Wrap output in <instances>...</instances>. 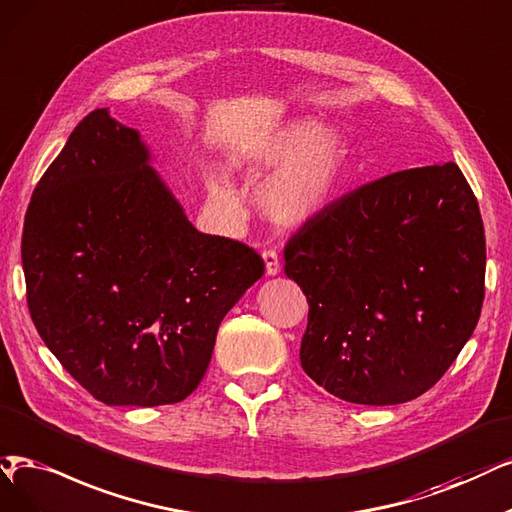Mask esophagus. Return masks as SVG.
I'll use <instances>...</instances> for the list:
<instances>
[{"label": "esophagus", "instance_id": "1", "mask_svg": "<svg viewBox=\"0 0 512 512\" xmlns=\"http://www.w3.org/2000/svg\"><path fill=\"white\" fill-rule=\"evenodd\" d=\"M263 261H266V274L278 276L280 274V257L276 251H263Z\"/></svg>", "mask_w": 512, "mask_h": 512}]
</instances>
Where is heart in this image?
<instances>
[{"label": "heart", "mask_w": 512, "mask_h": 512, "mask_svg": "<svg viewBox=\"0 0 512 512\" xmlns=\"http://www.w3.org/2000/svg\"><path fill=\"white\" fill-rule=\"evenodd\" d=\"M244 162L253 170H270L272 177L259 189V206L266 217L285 227H301L327 211L342 187L348 168L344 132L310 120H293L274 128L246 151ZM208 196L223 215L238 219L242 206L232 187L208 177Z\"/></svg>", "instance_id": "b5f03b06"}]
</instances>
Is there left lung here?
<instances>
[{"instance_id":"8db88e82","label":"left lung","mask_w":512,"mask_h":512,"mask_svg":"<svg viewBox=\"0 0 512 512\" xmlns=\"http://www.w3.org/2000/svg\"><path fill=\"white\" fill-rule=\"evenodd\" d=\"M310 304L301 367L337 399L399 405L437 384L485 295V232L458 164L409 168L331 202L285 246Z\"/></svg>"}]
</instances>
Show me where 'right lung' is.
<instances>
[{
    "label": "right lung",
    "instance_id": "right-lung-1",
    "mask_svg": "<svg viewBox=\"0 0 512 512\" xmlns=\"http://www.w3.org/2000/svg\"><path fill=\"white\" fill-rule=\"evenodd\" d=\"M149 162L139 130L94 109L25 215L33 325L105 405L156 407L192 394L223 316L263 276L249 246L198 232Z\"/></svg>",
    "mask_w": 512,
    "mask_h": 512
}]
</instances>
